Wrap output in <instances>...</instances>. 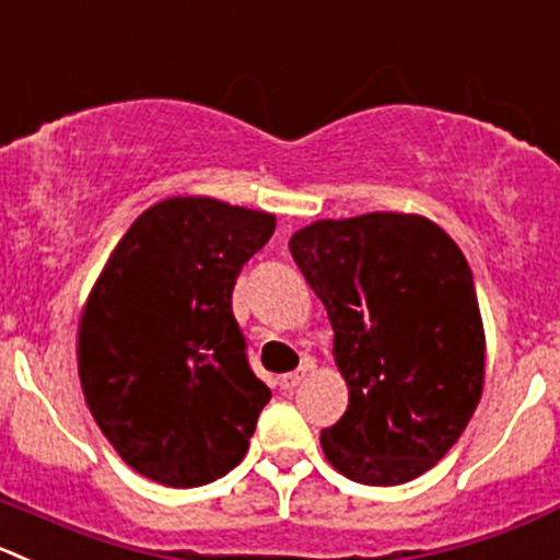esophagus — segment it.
I'll list each match as a JSON object with an SVG mask.
<instances>
[{
    "label": "esophagus",
    "instance_id": "1",
    "mask_svg": "<svg viewBox=\"0 0 560 560\" xmlns=\"http://www.w3.org/2000/svg\"><path fill=\"white\" fill-rule=\"evenodd\" d=\"M312 372V363H303V366H298L295 372H287V374H281L279 377V385H281V390H292V388H298V385L303 383V377H306V374Z\"/></svg>",
    "mask_w": 560,
    "mask_h": 560
}]
</instances>
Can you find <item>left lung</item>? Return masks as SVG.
Here are the masks:
<instances>
[{
    "instance_id": "obj_1",
    "label": "left lung",
    "mask_w": 560,
    "mask_h": 560,
    "mask_svg": "<svg viewBox=\"0 0 560 560\" xmlns=\"http://www.w3.org/2000/svg\"><path fill=\"white\" fill-rule=\"evenodd\" d=\"M325 303L350 405L319 443L358 485L427 474L468 427L485 388V325L457 243L424 215L325 219L290 237Z\"/></svg>"
}]
</instances>
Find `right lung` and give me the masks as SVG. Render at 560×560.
Returning a JSON list of instances; mask_svg holds the SVG:
<instances>
[{"instance_id":"right-lung-1","label":"right lung","mask_w":560,"mask_h":560,"mask_svg":"<svg viewBox=\"0 0 560 560\" xmlns=\"http://www.w3.org/2000/svg\"><path fill=\"white\" fill-rule=\"evenodd\" d=\"M276 215L210 197L144 210L79 319V377L95 424L144 479L202 487L248 452L270 388L232 314L243 265Z\"/></svg>"}]
</instances>
